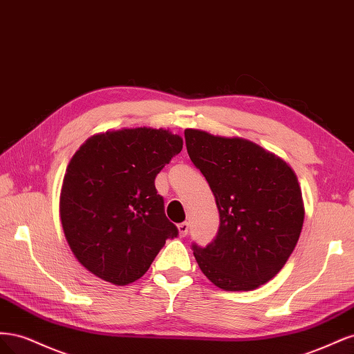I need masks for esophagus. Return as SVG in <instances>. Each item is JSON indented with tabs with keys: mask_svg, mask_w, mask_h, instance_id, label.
I'll list each match as a JSON object with an SVG mask.
<instances>
[{
	"mask_svg": "<svg viewBox=\"0 0 354 354\" xmlns=\"http://www.w3.org/2000/svg\"><path fill=\"white\" fill-rule=\"evenodd\" d=\"M177 229H178V234L181 238H185L186 234L189 233V223L187 221H183V223H180L178 226H177Z\"/></svg>",
	"mask_w": 354,
	"mask_h": 354,
	"instance_id": "obj_1",
	"label": "esophagus"
}]
</instances>
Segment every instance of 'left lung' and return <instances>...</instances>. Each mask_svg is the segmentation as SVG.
I'll list each match as a JSON object with an SVG mask.
<instances>
[{"label":"left lung","mask_w":354,"mask_h":354,"mask_svg":"<svg viewBox=\"0 0 354 354\" xmlns=\"http://www.w3.org/2000/svg\"><path fill=\"white\" fill-rule=\"evenodd\" d=\"M187 153L220 214L217 236L192 245L199 269L224 291H252L281 272L304 221L301 189L283 159L241 137L185 130Z\"/></svg>","instance_id":"8db88e82"}]
</instances>
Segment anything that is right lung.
I'll use <instances>...</instances> for the list:
<instances>
[{
	"label": "right lung",
	"mask_w": 354,
	"mask_h": 354,
	"mask_svg": "<svg viewBox=\"0 0 354 354\" xmlns=\"http://www.w3.org/2000/svg\"><path fill=\"white\" fill-rule=\"evenodd\" d=\"M181 149L180 136L140 127L91 136L75 152L63 178L60 220L88 272L128 285L149 270L168 238H177L155 177Z\"/></svg>",
	"instance_id": "obj_1"
}]
</instances>
